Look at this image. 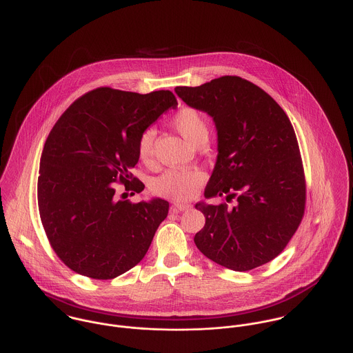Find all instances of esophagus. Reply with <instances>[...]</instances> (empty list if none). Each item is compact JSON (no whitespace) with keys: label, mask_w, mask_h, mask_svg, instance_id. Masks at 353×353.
I'll use <instances>...</instances> for the list:
<instances>
[{"label":"esophagus","mask_w":353,"mask_h":353,"mask_svg":"<svg viewBox=\"0 0 353 353\" xmlns=\"http://www.w3.org/2000/svg\"><path fill=\"white\" fill-rule=\"evenodd\" d=\"M189 209H190V205H188V203H174L172 208H171V210H172L174 213L186 212V210H189Z\"/></svg>","instance_id":"obj_1"}]
</instances>
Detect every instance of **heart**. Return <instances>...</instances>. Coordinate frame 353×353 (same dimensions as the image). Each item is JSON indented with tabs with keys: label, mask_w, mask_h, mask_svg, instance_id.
<instances>
[{
	"label": "heart",
	"mask_w": 353,
	"mask_h": 353,
	"mask_svg": "<svg viewBox=\"0 0 353 353\" xmlns=\"http://www.w3.org/2000/svg\"><path fill=\"white\" fill-rule=\"evenodd\" d=\"M171 125L193 145L208 140L209 130L201 114L192 107H182L172 118ZM154 129H145L137 143V153L141 161L150 163L154 148ZM203 182V174L199 170H168L152 183V190L163 197L176 201L193 199Z\"/></svg>",
	"instance_id": "obj_1"
}]
</instances>
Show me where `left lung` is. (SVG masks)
<instances>
[{
    "label": "left lung",
    "instance_id": "obj_1",
    "mask_svg": "<svg viewBox=\"0 0 353 353\" xmlns=\"http://www.w3.org/2000/svg\"><path fill=\"white\" fill-rule=\"evenodd\" d=\"M175 92L210 115L217 130L219 153L205 199H236L231 209L196 203L205 216L196 246L235 272L268 263L285 249L304 214V171L290 118L263 90L238 76Z\"/></svg>",
    "mask_w": 353,
    "mask_h": 353
}]
</instances>
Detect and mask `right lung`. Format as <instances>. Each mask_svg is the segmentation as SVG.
Returning <instances> with one entry per match:
<instances>
[{
	"instance_id": "add662e5",
	"label": "right lung",
	"mask_w": 353,
	"mask_h": 353,
	"mask_svg": "<svg viewBox=\"0 0 353 353\" xmlns=\"http://www.w3.org/2000/svg\"><path fill=\"white\" fill-rule=\"evenodd\" d=\"M176 105L171 91L101 87L74 101L51 129L41 156L39 214L52 250L76 273L110 280L148 252L170 205L119 200L115 183L144 190L130 172L140 159L139 139Z\"/></svg>"
}]
</instances>
